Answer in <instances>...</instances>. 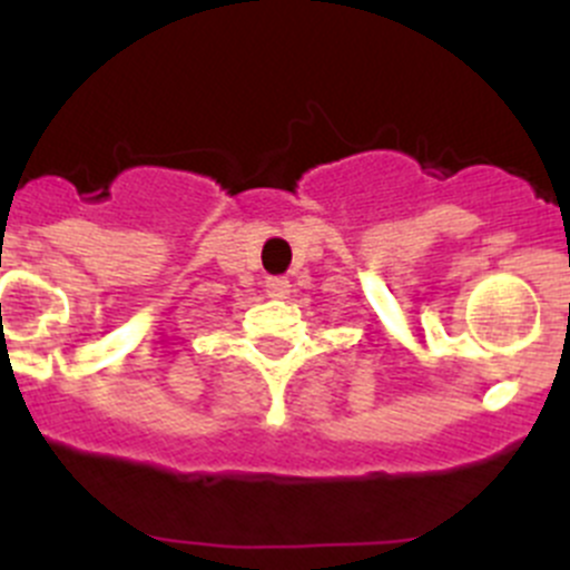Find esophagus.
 I'll list each match as a JSON object with an SVG mask.
<instances>
[{
  "mask_svg": "<svg viewBox=\"0 0 570 570\" xmlns=\"http://www.w3.org/2000/svg\"><path fill=\"white\" fill-rule=\"evenodd\" d=\"M267 295L269 297H286L289 295V281L286 278H267Z\"/></svg>",
  "mask_w": 570,
  "mask_h": 570,
  "instance_id": "esophagus-1",
  "label": "esophagus"
}]
</instances>
